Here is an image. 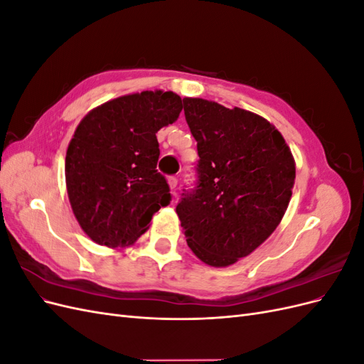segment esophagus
<instances>
[{
    "instance_id": "34e87169",
    "label": "esophagus",
    "mask_w": 364,
    "mask_h": 364,
    "mask_svg": "<svg viewBox=\"0 0 364 364\" xmlns=\"http://www.w3.org/2000/svg\"><path fill=\"white\" fill-rule=\"evenodd\" d=\"M168 185H170V188H171V193L176 194V188H178V178H176V176H170V178H168Z\"/></svg>"
}]
</instances>
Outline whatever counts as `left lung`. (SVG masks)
<instances>
[{
	"instance_id": "left-lung-1",
	"label": "left lung",
	"mask_w": 364,
	"mask_h": 364,
	"mask_svg": "<svg viewBox=\"0 0 364 364\" xmlns=\"http://www.w3.org/2000/svg\"><path fill=\"white\" fill-rule=\"evenodd\" d=\"M197 141V183L176 206L186 243L208 266L226 267L266 241L289 206L291 151L267 119L203 98H183Z\"/></svg>"
}]
</instances>
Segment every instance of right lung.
Returning <instances> with one entry per match:
<instances>
[{"label":"right lung","mask_w":364,"mask_h":364,"mask_svg":"<svg viewBox=\"0 0 364 364\" xmlns=\"http://www.w3.org/2000/svg\"><path fill=\"white\" fill-rule=\"evenodd\" d=\"M181 111L178 94L142 91L92 109L77 126L65 179L77 222L95 243H135L153 214L170 203V186L156 170V134Z\"/></svg>","instance_id":"right-lung-1"}]
</instances>
